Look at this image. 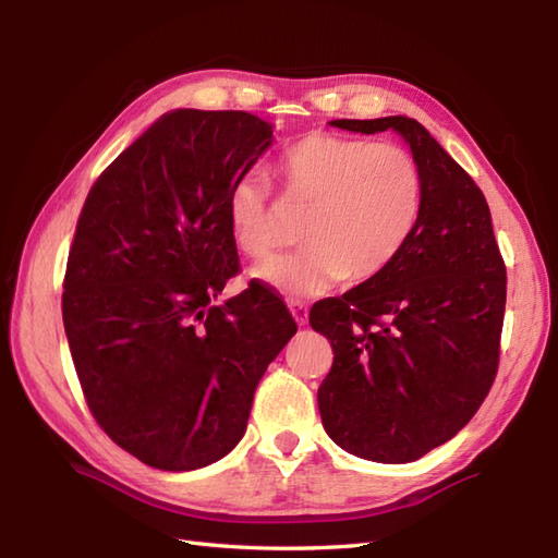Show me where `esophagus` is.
I'll use <instances>...</instances> for the list:
<instances>
[{"instance_id": "esophagus-1", "label": "esophagus", "mask_w": 558, "mask_h": 558, "mask_svg": "<svg viewBox=\"0 0 558 558\" xmlns=\"http://www.w3.org/2000/svg\"><path fill=\"white\" fill-rule=\"evenodd\" d=\"M288 306H290V312L294 316V322H298V326H306V322H310V306L298 302V300H290Z\"/></svg>"}]
</instances>
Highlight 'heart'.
Instances as JSON below:
<instances>
[{
	"instance_id": "1",
	"label": "heart",
	"mask_w": 558,
	"mask_h": 558,
	"mask_svg": "<svg viewBox=\"0 0 558 558\" xmlns=\"http://www.w3.org/2000/svg\"><path fill=\"white\" fill-rule=\"evenodd\" d=\"M276 174L286 206L306 213V248L268 260L258 278L294 298H314L340 278L357 286L381 276L410 242L422 210L420 165L390 141L312 132L282 153ZM228 213L246 256L268 258L286 240L282 204L264 174L234 182Z\"/></svg>"
}]
</instances>
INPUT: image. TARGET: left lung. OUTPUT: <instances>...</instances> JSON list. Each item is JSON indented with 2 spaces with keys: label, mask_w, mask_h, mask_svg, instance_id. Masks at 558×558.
Instances as JSON below:
<instances>
[{
  "label": "left lung",
  "mask_w": 558,
  "mask_h": 558,
  "mask_svg": "<svg viewBox=\"0 0 558 558\" xmlns=\"http://www.w3.org/2000/svg\"><path fill=\"white\" fill-rule=\"evenodd\" d=\"M348 132L396 129L424 180L410 242L381 276L312 306L333 366L318 412L333 441L366 460L412 462L446 444L499 372L506 264L475 180L412 117L336 120Z\"/></svg>",
  "instance_id": "obj_1"
}]
</instances>
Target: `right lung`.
<instances>
[{"label":"right lung","mask_w":558,"mask_h":558,"mask_svg":"<svg viewBox=\"0 0 558 558\" xmlns=\"http://www.w3.org/2000/svg\"><path fill=\"white\" fill-rule=\"evenodd\" d=\"M272 144L242 110H174L90 186L62 316L100 429L150 468L186 472L240 441L266 366L298 333L264 286L213 304L240 272L230 189Z\"/></svg>","instance_id":"right-lung-1"}]
</instances>
